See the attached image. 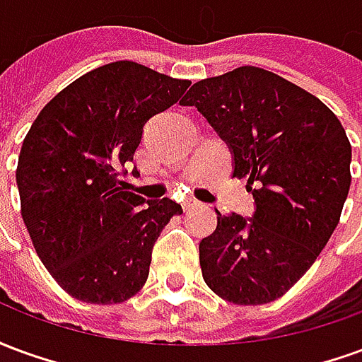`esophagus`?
Wrapping results in <instances>:
<instances>
[{
    "instance_id": "1",
    "label": "esophagus",
    "mask_w": 362,
    "mask_h": 362,
    "mask_svg": "<svg viewBox=\"0 0 362 362\" xmlns=\"http://www.w3.org/2000/svg\"><path fill=\"white\" fill-rule=\"evenodd\" d=\"M199 205H202V204H199L197 199L189 197V199H186V202H184V211H192V209H197Z\"/></svg>"
}]
</instances>
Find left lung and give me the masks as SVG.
Listing matches in <instances>:
<instances>
[{
  "label": "left lung",
  "instance_id": "obj_1",
  "mask_svg": "<svg viewBox=\"0 0 362 362\" xmlns=\"http://www.w3.org/2000/svg\"><path fill=\"white\" fill-rule=\"evenodd\" d=\"M196 106L246 178L252 219L221 215L199 243L207 287L233 304L279 298L310 269L337 227L351 186V143L320 98L262 67H236L197 81Z\"/></svg>",
  "mask_w": 362,
  "mask_h": 362
}]
</instances>
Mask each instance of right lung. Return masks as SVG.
Returning a JSON list of instances; mask_svg holds the SVG:
<instances>
[{"label":"right lung","instance_id":"right-lung-1","mask_svg":"<svg viewBox=\"0 0 362 362\" xmlns=\"http://www.w3.org/2000/svg\"><path fill=\"white\" fill-rule=\"evenodd\" d=\"M188 87L114 62L59 90L28 129L17 165L21 215L44 267L77 300L119 304L141 291L160 230L182 215L168 197L129 192L122 176L145 124Z\"/></svg>","mask_w":362,"mask_h":362}]
</instances>
